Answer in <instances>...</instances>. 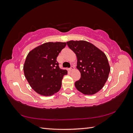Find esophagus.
<instances>
[{
  "instance_id": "34e87169",
  "label": "esophagus",
  "mask_w": 133,
  "mask_h": 133,
  "mask_svg": "<svg viewBox=\"0 0 133 133\" xmlns=\"http://www.w3.org/2000/svg\"><path fill=\"white\" fill-rule=\"evenodd\" d=\"M74 69V66H71V67H70V69H69V70L70 71H73Z\"/></svg>"
}]
</instances>
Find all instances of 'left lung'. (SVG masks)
<instances>
[{
    "label": "left lung",
    "mask_w": 133,
    "mask_h": 133,
    "mask_svg": "<svg viewBox=\"0 0 133 133\" xmlns=\"http://www.w3.org/2000/svg\"><path fill=\"white\" fill-rule=\"evenodd\" d=\"M67 45L77 58L76 68L81 74L75 83L78 91L93 95L101 90L107 81L110 67L106 55L93 44L84 41H70Z\"/></svg>",
    "instance_id": "1"
}]
</instances>
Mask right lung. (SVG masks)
Instances as JSON below:
<instances>
[{
	"mask_svg": "<svg viewBox=\"0 0 133 133\" xmlns=\"http://www.w3.org/2000/svg\"><path fill=\"white\" fill-rule=\"evenodd\" d=\"M65 42H48L34 48L26 56L23 65L28 82L36 92L51 96L59 91L66 70L61 69L57 58Z\"/></svg>",
	"mask_w": 133,
	"mask_h": 133,
	"instance_id": "1",
	"label": "right lung"
}]
</instances>
